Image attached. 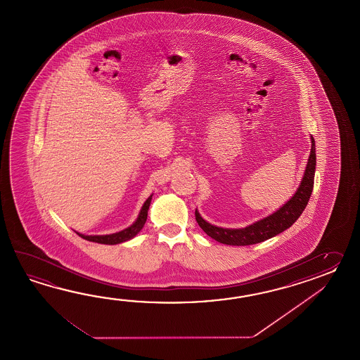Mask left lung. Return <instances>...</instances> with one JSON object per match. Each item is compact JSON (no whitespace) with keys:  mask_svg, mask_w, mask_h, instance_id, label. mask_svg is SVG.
Listing matches in <instances>:
<instances>
[{"mask_svg":"<svg viewBox=\"0 0 360 360\" xmlns=\"http://www.w3.org/2000/svg\"><path fill=\"white\" fill-rule=\"evenodd\" d=\"M316 154H315V141L311 136V150L307 160L305 172L300 184L299 189L283 207L276 210L274 214H269L268 217L253 222L242 229H226L214 226L202 219L198 211L195 210V220L199 226L206 233L207 236L229 245H256L266 240L269 238L276 237V234L288 229L293 222L299 219L306 205L310 199L314 188V175H315Z\"/></svg>","mask_w":360,"mask_h":360,"instance_id":"left-lung-1","label":"left lung"}]
</instances>
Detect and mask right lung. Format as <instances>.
Listing matches in <instances>:
<instances>
[{
    "label": "right lung",
    "mask_w": 360,
    "mask_h": 360,
    "mask_svg": "<svg viewBox=\"0 0 360 360\" xmlns=\"http://www.w3.org/2000/svg\"><path fill=\"white\" fill-rule=\"evenodd\" d=\"M152 197H153V194L144 202L136 221L126 229L121 230L118 233H113V234H107V236H84V234H81L78 231H76V233L79 237L84 238L86 240L100 243V245H118V243H123L126 240H130L138 234L140 230L144 228V224H146V217H148V210H149L150 202H152Z\"/></svg>",
    "instance_id": "right-lung-1"
}]
</instances>
